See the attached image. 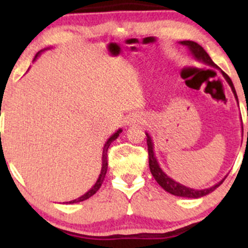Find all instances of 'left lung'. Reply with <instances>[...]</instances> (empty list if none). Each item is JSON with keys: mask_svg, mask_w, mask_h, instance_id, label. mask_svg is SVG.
<instances>
[{"mask_svg": "<svg viewBox=\"0 0 248 248\" xmlns=\"http://www.w3.org/2000/svg\"><path fill=\"white\" fill-rule=\"evenodd\" d=\"M179 43H181L182 45H184V46H186L187 49H189L190 53H191L192 57L196 59V61L204 62V64H206V65H210V66L215 67V69H217V70H220L217 66V65H216L215 62H212V59L210 58L209 55H207L206 51L204 50L203 47H202L201 45L198 44V43L192 42V41H182ZM220 72L225 78V80L227 81V84H229L230 87H231L233 94H234L235 100H237V102H238V95H237V92H235L234 86H233L232 80L230 79V77L224 72V71L220 70ZM238 105H239V102H238ZM241 128H243V127H241ZM243 132H244V130H243ZM146 135H147L148 154H149L150 172H152V175L154 176V178H155V181L157 182V183L160 184V186L163 187V189L166 190L167 192L171 193V195H173V196H179V197L201 198V197H203V196H206V195H209V193H211L212 191H215V190L217 189V187L225 181V178H226V176H225V177L221 179L219 183L215 184V186H211V187H207V189H203V190H195V189H191V187H187L186 186H183V184L178 183V182H176L175 179L169 177V176H168L167 173L161 169L160 164H158L157 160H156L155 153H154V143H153L152 138H150L149 134H148V133H146ZM247 138H248V133H247Z\"/></svg>", "mask_w": 248, "mask_h": 248, "instance_id": "left-lung-1", "label": "left lung"}]
</instances>
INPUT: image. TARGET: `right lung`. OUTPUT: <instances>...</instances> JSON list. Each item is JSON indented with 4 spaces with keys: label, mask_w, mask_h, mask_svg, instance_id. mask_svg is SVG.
I'll list each match as a JSON object with an SVG mask.
<instances>
[{
    "label": "right lung",
    "mask_w": 248,
    "mask_h": 248,
    "mask_svg": "<svg viewBox=\"0 0 248 248\" xmlns=\"http://www.w3.org/2000/svg\"><path fill=\"white\" fill-rule=\"evenodd\" d=\"M44 50H46V49H44ZM44 50H41V51H39V52L37 53V55L35 56V59H33V61H36L37 57H38L39 55H41V53H42L43 51H44ZM121 132H122V129L120 128V129L116 130V132H115L114 134H113V135L110 136V138L108 139V140L106 141V143H105V146H104V150H102V167H101V171H100V175H99L98 179H96V182H95L94 186H93L92 187H91V189L88 190V191H87L86 193H84V195L80 196V197H79V198L73 199V201H71V202H66L67 204L79 203V202L86 201V199H88L90 197H92V196L94 195V193H95L96 191H98L99 189H100V186H101L102 182H104L105 176H106V172H107V167H108V163H107V150H108V148H109L110 143H112L113 141H114V140H116V139H118V136L120 135Z\"/></svg>",
    "instance_id": "obj_1"
}]
</instances>
